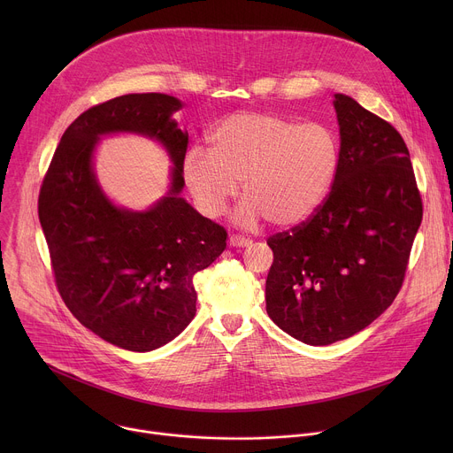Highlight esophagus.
Wrapping results in <instances>:
<instances>
[{"label":"esophagus","mask_w":453,"mask_h":453,"mask_svg":"<svg viewBox=\"0 0 453 453\" xmlns=\"http://www.w3.org/2000/svg\"><path fill=\"white\" fill-rule=\"evenodd\" d=\"M250 243V240L249 238H245V236H242V234H229V245L231 247H247Z\"/></svg>","instance_id":"1"}]
</instances>
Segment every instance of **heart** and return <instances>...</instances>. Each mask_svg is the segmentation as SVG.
<instances>
[{"label":"heart","mask_w":453,"mask_h":453,"mask_svg":"<svg viewBox=\"0 0 453 453\" xmlns=\"http://www.w3.org/2000/svg\"><path fill=\"white\" fill-rule=\"evenodd\" d=\"M210 152L189 149L182 179L197 210L219 217L236 196L245 203L236 219L243 224L267 217L294 226L311 217L330 196L341 163L334 128L271 114L236 112L208 134Z\"/></svg>","instance_id":"heart-1"}]
</instances>
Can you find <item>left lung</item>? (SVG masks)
<instances>
[{
	"instance_id": "8db88e82",
	"label": "left lung",
	"mask_w": 453,
	"mask_h": 453,
	"mask_svg": "<svg viewBox=\"0 0 453 453\" xmlns=\"http://www.w3.org/2000/svg\"><path fill=\"white\" fill-rule=\"evenodd\" d=\"M341 163L330 196L273 234L267 313L310 346L344 341L391 306L423 219L411 154L389 123L337 93Z\"/></svg>"
}]
</instances>
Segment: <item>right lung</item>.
Returning a JSON list of instances; mask_svg holds the SVG:
<instances>
[{"label": "right lung", "mask_w": 453, "mask_h": 453, "mask_svg": "<svg viewBox=\"0 0 453 453\" xmlns=\"http://www.w3.org/2000/svg\"><path fill=\"white\" fill-rule=\"evenodd\" d=\"M182 104L168 95H123L84 111L62 134L39 191L57 290L70 311L100 339L152 351L196 317L193 276L226 249L227 233L179 193L188 133L172 118ZM136 132L169 150L173 186L149 212L114 207L92 173L100 135Z\"/></svg>", "instance_id": "right-lung-1"}]
</instances>
